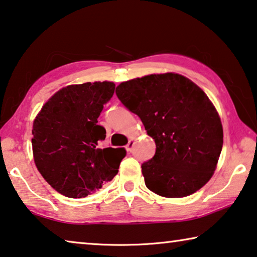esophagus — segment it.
Masks as SVG:
<instances>
[{"mask_svg": "<svg viewBox=\"0 0 257 257\" xmlns=\"http://www.w3.org/2000/svg\"><path fill=\"white\" fill-rule=\"evenodd\" d=\"M133 146H134V140H133V139H130L128 144L126 145V151H127V153H131L132 149H133Z\"/></svg>", "mask_w": 257, "mask_h": 257, "instance_id": "obj_1", "label": "esophagus"}]
</instances>
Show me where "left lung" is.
<instances>
[{
  "label": "left lung",
  "mask_w": 257,
  "mask_h": 257,
  "mask_svg": "<svg viewBox=\"0 0 257 257\" xmlns=\"http://www.w3.org/2000/svg\"><path fill=\"white\" fill-rule=\"evenodd\" d=\"M120 102L155 140L156 153L141 165L147 188L167 198L199 190L212 178L223 128L205 92L179 74H154L120 83Z\"/></svg>",
  "instance_id": "1"
}]
</instances>
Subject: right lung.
Masks as SVG:
<instances>
[{
	"label": "right lung",
	"instance_id": "right-lung-1",
	"mask_svg": "<svg viewBox=\"0 0 257 257\" xmlns=\"http://www.w3.org/2000/svg\"><path fill=\"white\" fill-rule=\"evenodd\" d=\"M112 82L84 83L59 90L33 124V154L50 186L69 198H84L118 173L124 148L101 149L106 130L98 125Z\"/></svg>",
	"mask_w": 257,
	"mask_h": 257
}]
</instances>
